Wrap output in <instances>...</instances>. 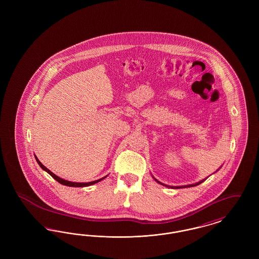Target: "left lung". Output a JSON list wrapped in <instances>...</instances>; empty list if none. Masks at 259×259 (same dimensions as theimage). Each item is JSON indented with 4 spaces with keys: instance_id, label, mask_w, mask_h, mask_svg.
Listing matches in <instances>:
<instances>
[{
    "instance_id": "8db88e82",
    "label": "left lung",
    "mask_w": 259,
    "mask_h": 259,
    "mask_svg": "<svg viewBox=\"0 0 259 259\" xmlns=\"http://www.w3.org/2000/svg\"><path fill=\"white\" fill-rule=\"evenodd\" d=\"M158 184H160V185H163V184H161L160 182H158L156 179H154ZM205 180H203V181H201V182H199L197 184H194V185H184V186H168V185H165V186H168V187H171V188H183V187H190V186H196V185H200L201 183H203Z\"/></svg>"
}]
</instances>
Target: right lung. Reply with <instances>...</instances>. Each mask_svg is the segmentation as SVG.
I'll use <instances>...</instances> for the list:
<instances>
[{
  "instance_id": "right-lung-1",
  "label": "right lung",
  "mask_w": 259,
  "mask_h": 259,
  "mask_svg": "<svg viewBox=\"0 0 259 259\" xmlns=\"http://www.w3.org/2000/svg\"><path fill=\"white\" fill-rule=\"evenodd\" d=\"M36 157V160H37V164L40 166V168L42 169V170H45L46 172H49L50 176L54 179V180H56L59 184H61L63 185H67V186H72V187H84V186H89V185H94V184H97L99 182H101L102 180H104L105 178H102V179H100V180H97V181H94V182H90V183H73V182H69V181H66V180H63L61 178H59V177H57L56 175H54L53 172H51L50 170H49L46 166H44L41 163H40V161L38 160L37 158V156H35Z\"/></svg>"
}]
</instances>
